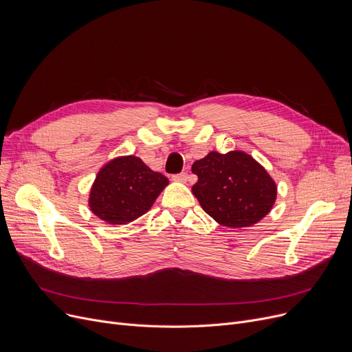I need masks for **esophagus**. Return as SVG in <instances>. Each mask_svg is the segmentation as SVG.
<instances>
[{
    "instance_id": "1",
    "label": "esophagus",
    "mask_w": 352,
    "mask_h": 352,
    "mask_svg": "<svg viewBox=\"0 0 352 352\" xmlns=\"http://www.w3.org/2000/svg\"><path fill=\"white\" fill-rule=\"evenodd\" d=\"M187 178H188L187 173H179L173 175V181H177V182H187Z\"/></svg>"
}]
</instances>
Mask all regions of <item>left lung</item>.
Masks as SVG:
<instances>
[{
	"label": "left lung",
	"mask_w": 352,
	"mask_h": 352,
	"mask_svg": "<svg viewBox=\"0 0 352 352\" xmlns=\"http://www.w3.org/2000/svg\"><path fill=\"white\" fill-rule=\"evenodd\" d=\"M198 181L192 192L217 223L230 228L250 227L272 208L276 187L268 173L241 151L210 153L192 164Z\"/></svg>",
	"instance_id": "obj_1"
}]
</instances>
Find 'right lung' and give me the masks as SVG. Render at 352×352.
<instances>
[{
  "label": "right lung",
  "instance_id": "1",
  "mask_svg": "<svg viewBox=\"0 0 352 352\" xmlns=\"http://www.w3.org/2000/svg\"><path fill=\"white\" fill-rule=\"evenodd\" d=\"M166 184V177L151 171L141 158H117L98 173L89 207L109 224H126L151 208Z\"/></svg>",
  "mask_w": 352,
  "mask_h": 352
}]
</instances>
